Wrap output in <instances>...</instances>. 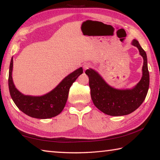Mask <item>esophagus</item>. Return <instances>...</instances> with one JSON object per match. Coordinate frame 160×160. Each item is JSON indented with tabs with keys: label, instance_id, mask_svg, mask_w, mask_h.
<instances>
[{
	"label": "esophagus",
	"instance_id": "1",
	"mask_svg": "<svg viewBox=\"0 0 160 160\" xmlns=\"http://www.w3.org/2000/svg\"><path fill=\"white\" fill-rule=\"evenodd\" d=\"M90 67H91V64L90 63H86L84 64L83 68H84V70H87V69H88L89 68H90Z\"/></svg>",
	"mask_w": 160,
	"mask_h": 160
}]
</instances>
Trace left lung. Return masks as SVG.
Masks as SVG:
<instances>
[{
	"instance_id": "8db88e82",
	"label": "left lung",
	"mask_w": 160,
	"mask_h": 160,
	"mask_svg": "<svg viewBox=\"0 0 160 160\" xmlns=\"http://www.w3.org/2000/svg\"><path fill=\"white\" fill-rule=\"evenodd\" d=\"M131 44L138 48L140 56L143 58L142 78L134 88L126 90L113 88L94 70L90 68L85 71L89 77L91 98L94 106L107 115L119 116L133 112L144 102L148 94L150 75L147 55L136 39L132 40Z\"/></svg>"
}]
</instances>
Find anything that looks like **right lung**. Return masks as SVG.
<instances>
[{
	"label": "right lung",
	"instance_id": "1",
	"mask_svg": "<svg viewBox=\"0 0 160 160\" xmlns=\"http://www.w3.org/2000/svg\"><path fill=\"white\" fill-rule=\"evenodd\" d=\"M13 58L9 69L8 87L10 96L18 109L32 118L46 119L58 115L66 104L70 88L78 77L83 72L80 67L64 78L53 90L42 96L25 95L15 88L12 72Z\"/></svg>",
	"mask_w": 160,
	"mask_h": 160
}]
</instances>
